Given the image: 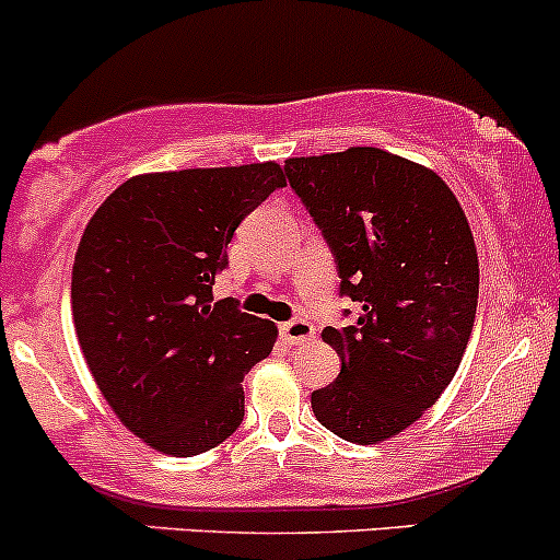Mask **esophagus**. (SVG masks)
Segmentation results:
<instances>
[{"instance_id": "obj_1", "label": "esophagus", "mask_w": 560, "mask_h": 560, "mask_svg": "<svg viewBox=\"0 0 560 560\" xmlns=\"http://www.w3.org/2000/svg\"><path fill=\"white\" fill-rule=\"evenodd\" d=\"M280 331H282V339H285L288 345H304L315 337V326L304 318H293V320L282 323Z\"/></svg>"}]
</instances>
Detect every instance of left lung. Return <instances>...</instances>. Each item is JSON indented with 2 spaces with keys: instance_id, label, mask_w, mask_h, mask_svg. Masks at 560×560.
<instances>
[{
  "instance_id": "obj_1",
  "label": "left lung",
  "mask_w": 560,
  "mask_h": 560,
  "mask_svg": "<svg viewBox=\"0 0 560 560\" xmlns=\"http://www.w3.org/2000/svg\"><path fill=\"white\" fill-rule=\"evenodd\" d=\"M291 188L337 256L359 320L323 328L342 359L313 412L342 440L380 445L451 385L469 345L480 261L464 207L434 170L383 148L285 161Z\"/></svg>"
}]
</instances>
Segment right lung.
Returning a JSON list of instances; mask_svg holds the SVG:
<instances>
[{
  "mask_svg": "<svg viewBox=\"0 0 560 560\" xmlns=\"http://www.w3.org/2000/svg\"><path fill=\"white\" fill-rule=\"evenodd\" d=\"M285 172L275 161L145 172L94 212L72 267L80 350L120 423L153 451L188 458L221 445L245 415L247 369L278 326L212 299L226 245Z\"/></svg>",
  "mask_w": 560,
  "mask_h": 560,
  "instance_id": "1",
  "label": "right lung"
}]
</instances>
